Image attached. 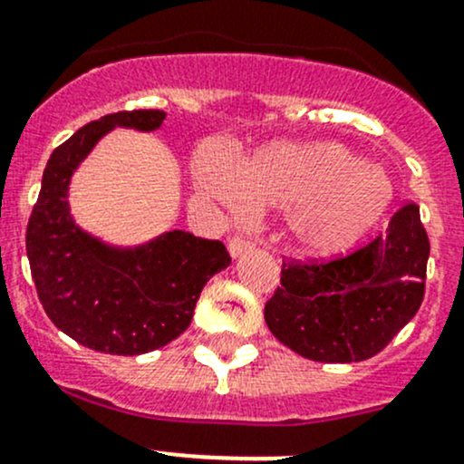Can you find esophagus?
Wrapping results in <instances>:
<instances>
[{
  "mask_svg": "<svg viewBox=\"0 0 464 464\" xmlns=\"http://www.w3.org/2000/svg\"><path fill=\"white\" fill-rule=\"evenodd\" d=\"M252 247H254V243L247 241V238H243V237H234V238H230V243H227V250H230L232 256H238V254L252 250Z\"/></svg>",
  "mask_w": 464,
  "mask_h": 464,
  "instance_id": "obj_1",
  "label": "esophagus"
}]
</instances>
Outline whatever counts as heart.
<instances>
[{
	"instance_id": "heart-1",
	"label": "heart",
	"mask_w": 464,
	"mask_h": 464,
	"mask_svg": "<svg viewBox=\"0 0 464 464\" xmlns=\"http://www.w3.org/2000/svg\"><path fill=\"white\" fill-rule=\"evenodd\" d=\"M197 183L237 217L250 208H290L287 232L310 254L350 247L392 198L385 172L332 141L274 143L241 166L210 148L198 161Z\"/></svg>"
}]
</instances>
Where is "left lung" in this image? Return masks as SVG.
Here are the masks:
<instances>
[{
  "instance_id": "1",
  "label": "left lung",
  "mask_w": 464,
  "mask_h": 464,
  "mask_svg": "<svg viewBox=\"0 0 464 464\" xmlns=\"http://www.w3.org/2000/svg\"><path fill=\"white\" fill-rule=\"evenodd\" d=\"M430 238L405 203L372 243L332 261H283L266 323L285 347L318 362L376 356L425 296Z\"/></svg>"
}]
</instances>
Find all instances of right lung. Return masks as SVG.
<instances>
[{
  "label": "right lung",
  "mask_w": 464,
  "mask_h": 464,
  "mask_svg": "<svg viewBox=\"0 0 464 464\" xmlns=\"http://www.w3.org/2000/svg\"><path fill=\"white\" fill-rule=\"evenodd\" d=\"M163 119V111H121L79 128L48 159L28 218L39 301L59 330L94 352L137 356L168 345L190 325L203 285L232 261L221 241L183 230L114 247L74 223L68 186L94 143L117 126L157 130Z\"/></svg>",
  "instance_id": "1"
}]
</instances>
